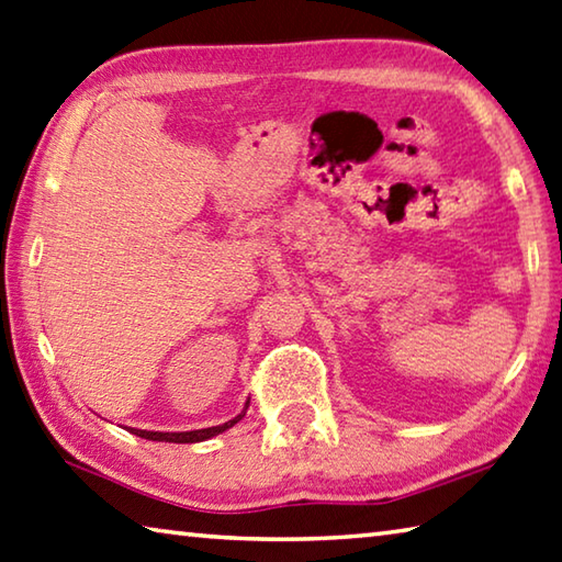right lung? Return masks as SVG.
I'll return each instance as SVG.
<instances>
[{
  "label": "right lung",
  "instance_id": "add662e5",
  "mask_svg": "<svg viewBox=\"0 0 562 562\" xmlns=\"http://www.w3.org/2000/svg\"><path fill=\"white\" fill-rule=\"evenodd\" d=\"M250 403V401H248ZM248 403H246V411H248ZM246 411H243L238 417H233V420L223 423V425H216V427H206V430H191V432H149V430H135L132 427V435L137 437H145V440H151V442H179V445H187V442H203V440H211V437H216L221 432H226L228 427L236 425L238 420H243L246 417Z\"/></svg>",
  "mask_w": 562,
  "mask_h": 562
}]
</instances>
